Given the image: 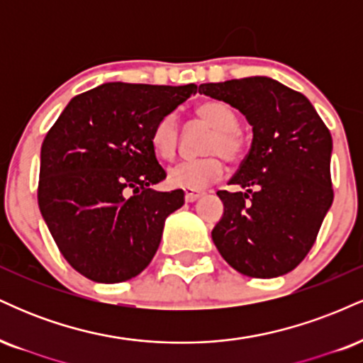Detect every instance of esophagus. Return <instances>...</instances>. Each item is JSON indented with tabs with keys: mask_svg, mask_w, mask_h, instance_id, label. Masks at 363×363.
Segmentation results:
<instances>
[{
	"mask_svg": "<svg viewBox=\"0 0 363 363\" xmlns=\"http://www.w3.org/2000/svg\"><path fill=\"white\" fill-rule=\"evenodd\" d=\"M198 198H201V191H196V189H186L184 191V199L187 203H193Z\"/></svg>",
	"mask_w": 363,
	"mask_h": 363,
	"instance_id": "esophagus-1",
	"label": "esophagus"
}]
</instances>
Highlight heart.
I'll return each instance as SVG.
<instances>
[{"instance_id":"b5f03b06","label":"heart","mask_w":363,"mask_h":363,"mask_svg":"<svg viewBox=\"0 0 363 363\" xmlns=\"http://www.w3.org/2000/svg\"><path fill=\"white\" fill-rule=\"evenodd\" d=\"M194 116L213 131L205 143L206 157L182 160L169 169L167 179L172 186L182 189H203L222 177L223 159L230 164L244 155V138L239 131V118L228 104L222 101H203L194 107ZM150 141L155 153L162 158L176 155L179 143V123L174 114H165L152 129Z\"/></svg>"}]
</instances>
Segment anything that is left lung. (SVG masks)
Instances as JSON below:
<instances>
[{
    "label": "left lung",
    "mask_w": 363,
    "mask_h": 363,
    "mask_svg": "<svg viewBox=\"0 0 363 363\" xmlns=\"http://www.w3.org/2000/svg\"><path fill=\"white\" fill-rule=\"evenodd\" d=\"M199 94L230 104L252 126V145L218 191L223 216L211 239L232 268L251 278L291 272L318 239L333 203L331 133L309 99L268 77L203 83Z\"/></svg>",
    "instance_id": "obj_1"
}]
</instances>
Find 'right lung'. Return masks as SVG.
I'll return each mask as SVG.
<instances>
[{"instance_id": "right-lung-1", "label": "right lung", "mask_w": 363, "mask_h": 363, "mask_svg": "<svg viewBox=\"0 0 363 363\" xmlns=\"http://www.w3.org/2000/svg\"><path fill=\"white\" fill-rule=\"evenodd\" d=\"M182 86L104 83L69 101L43 141L37 199L65 259L91 281L121 283L150 264L182 189L167 177L150 135L196 94Z\"/></svg>"}]
</instances>
